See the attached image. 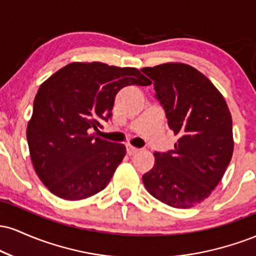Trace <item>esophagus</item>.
<instances>
[{
    "label": "esophagus",
    "mask_w": 256,
    "mask_h": 256,
    "mask_svg": "<svg viewBox=\"0 0 256 256\" xmlns=\"http://www.w3.org/2000/svg\"><path fill=\"white\" fill-rule=\"evenodd\" d=\"M140 150V149L138 148H134V146H126V152H128V155H134L136 154V152Z\"/></svg>",
    "instance_id": "1"
}]
</instances>
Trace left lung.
Wrapping results in <instances>:
<instances>
[{"label": "left lung", "instance_id": "obj_1", "mask_svg": "<svg viewBox=\"0 0 256 256\" xmlns=\"http://www.w3.org/2000/svg\"><path fill=\"white\" fill-rule=\"evenodd\" d=\"M140 71L154 83L168 128L178 136L173 150L155 152L143 184L164 204L192 208L210 195L230 164L231 113L212 82L189 64L168 62Z\"/></svg>", "mask_w": 256, "mask_h": 256}]
</instances>
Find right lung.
<instances>
[{
    "label": "right lung",
    "instance_id": "add662e5",
    "mask_svg": "<svg viewBox=\"0 0 256 256\" xmlns=\"http://www.w3.org/2000/svg\"><path fill=\"white\" fill-rule=\"evenodd\" d=\"M150 84L134 67L72 62L40 85L26 137L34 171L54 195L77 201L107 186L126 148L91 130L110 118L120 89Z\"/></svg>",
    "mask_w": 256,
    "mask_h": 256
}]
</instances>
